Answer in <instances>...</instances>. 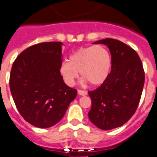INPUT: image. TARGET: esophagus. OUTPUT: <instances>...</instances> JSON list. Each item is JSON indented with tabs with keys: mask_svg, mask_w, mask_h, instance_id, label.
Returning a JSON list of instances; mask_svg holds the SVG:
<instances>
[{
	"mask_svg": "<svg viewBox=\"0 0 157 157\" xmlns=\"http://www.w3.org/2000/svg\"><path fill=\"white\" fill-rule=\"evenodd\" d=\"M78 94H80V95H86L87 94V91H86V90H78Z\"/></svg>",
	"mask_w": 157,
	"mask_h": 157,
	"instance_id": "1",
	"label": "esophagus"
}]
</instances>
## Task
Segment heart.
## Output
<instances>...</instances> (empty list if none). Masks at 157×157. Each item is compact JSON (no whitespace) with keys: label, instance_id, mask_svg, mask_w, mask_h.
<instances>
[{"label":"heart","instance_id":"b5f03b06","mask_svg":"<svg viewBox=\"0 0 157 157\" xmlns=\"http://www.w3.org/2000/svg\"><path fill=\"white\" fill-rule=\"evenodd\" d=\"M69 62H63L60 75L68 86H73L78 77H82L92 86H100L110 73L112 59L109 50L102 45L83 47L70 55Z\"/></svg>","mask_w":157,"mask_h":157}]
</instances>
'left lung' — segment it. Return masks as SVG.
Listing matches in <instances>:
<instances>
[{
  "label": "left lung",
  "instance_id": "1",
  "mask_svg": "<svg viewBox=\"0 0 157 157\" xmlns=\"http://www.w3.org/2000/svg\"><path fill=\"white\" fill-rule=\"evenodd\" d=\"M107 45L111 53V71L106 81L92 91L91 123L102 130L124 125L137 110L145 81L142 61L134 49L114 39L94 43Z\"/></svg>",
  "mask_w": 157,
  "mask_h": 157
}]
</instances>
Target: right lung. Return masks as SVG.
Wrapping results in <instances>:
<instances>
[{"instance_id":"1","label":"right lung","mask_w":157,"mask_h":157,"mask_svg":"<svg viewBox=\"0 0 157 157\" xmlns=\"http://www.w3.org/2000/svg\"><path fill=\"white\" fill-rule=\"evenodd\" d=\"M62 44H34L24 50L12 65L10 89L13 100L25 120L38 128L58 123L77 94L60 75Z\"/></svg>"}]
</instances>
